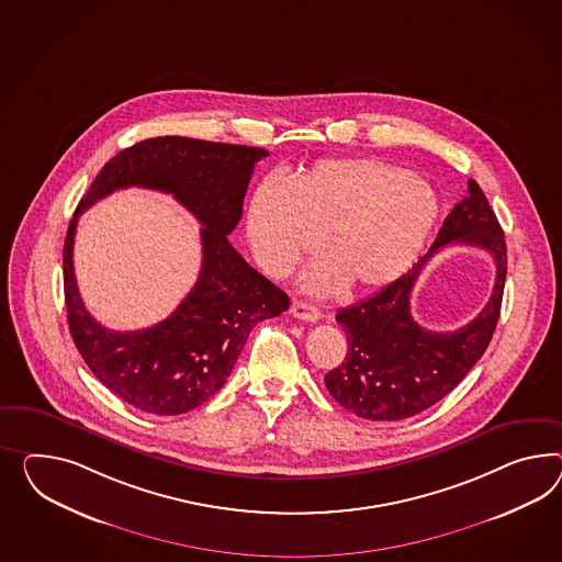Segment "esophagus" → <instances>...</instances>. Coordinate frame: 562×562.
<instances>
[{"label": "esophagus", "instance_id": "obj_1", "mask_svg": "<svg viewBox=\"0 0 562 562\" xmlns=\"http://www.w3.org/2000/svg\"><path fill=\"white\" fill-rule=\"evenodd\" d=\"M291 314L297 319H303V322H317L322 317V312L317 307L303 302L291 303Z\"/></svg>", "mask_w": 562, "mask_h": 562}]
</instances>
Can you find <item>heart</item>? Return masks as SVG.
<instances>
[{"label": "heart", "mask_w": 562, "mask_h": 562, "mask_svg": "<svg viewBox=\"0 0 562 562\" xmlns=\"http://www.w3.org/2000/svg\"><path fill=\"white\" fill-rule=\"evenodd\" d=\"M438 220L434 189L379 159H326L300 175L291 191L260 183L246 232L260 267L285 277L314 252L328 260L303 277L314 293L348 285L355 293L385 288L417 259Z\"/></svg>", "instance_id": "heart-1"}]
</instances>
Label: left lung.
Instances as JSON below:
<instances>
[{
    "mask_svg": "<svg viewBox=\"0 0 562 562\" xmlns=\"http://www.w3.org/2000/svg\"><path fill=\"white\" fill-rule=\"evenodd\" d=\"M448 244L485 247L496 260V288L484 312L454 333H430L411 317L416 274ZM507 248L483 189L469 179V195L448 214L432 248L416 265L364 302L336 314L348 338L340 367L324 376L331 397L364 419H405L428 409L457 387L490 346L499 319Z\"/></svg>",
    "mask_w": 562,
    "mask_h": 562,
    "instance_id": "obj_1",
    "label": "left lung"
}]
</instances>
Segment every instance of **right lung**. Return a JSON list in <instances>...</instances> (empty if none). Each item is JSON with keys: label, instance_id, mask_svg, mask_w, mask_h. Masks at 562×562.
<instances>
[{"label": "right lung", "instance_id": "obj_1", "mask_svg": "<svg viewBox=\"0 0 562 562\" xmlns=\"http://www.w3.org/2000/svg\"><path fill=\"white\" fill-rule=\"evenodd\" d=\"M269 153L255 146L159 136L108 160L75 210L65 248V303L72 342L105 387L130 405L179 416L216 395L231 376L250 330L289 307L288 293L255 271L228 243L243 216L255 165ZM171 192L203 224V269L189 297L146 331L103 329L86 312L71 271L76 220L115 188Z\"/></svg>", "mask_w": 562, "mask_h": 562}]
</instances>
